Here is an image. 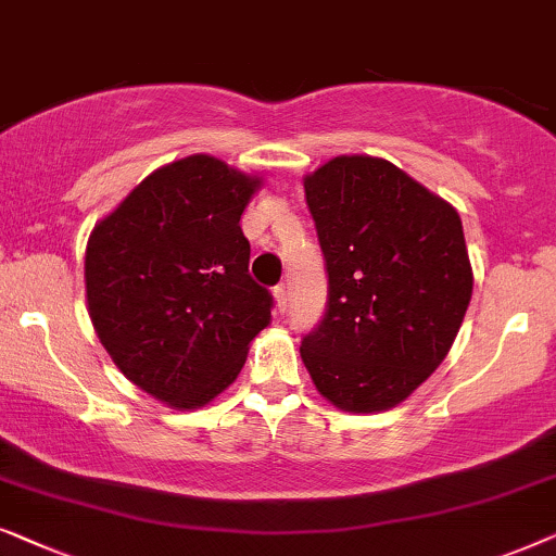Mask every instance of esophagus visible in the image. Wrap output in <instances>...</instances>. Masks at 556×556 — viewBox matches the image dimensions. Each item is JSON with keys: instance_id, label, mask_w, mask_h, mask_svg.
<instances>
[{"instance_id": "esophagus-1", "label": "esophagus", "mask_w": 556, "mask_h": 556, "mask_svg": "<svg viewBox=\"0 0 556 556\" xmlns=\"http://www.w3.org/2000/svg\"><path fill=\"white\" fill-rule=\"evenodd\" d=\"M275 304H277V312H285L289 307V292L285 285L275 287Z\"/></svg>"}]
</instances>
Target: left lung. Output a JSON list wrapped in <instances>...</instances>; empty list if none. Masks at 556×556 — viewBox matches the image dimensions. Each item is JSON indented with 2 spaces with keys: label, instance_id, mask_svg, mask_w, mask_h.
Returning <instances> with one entry per match:
<instances>
[{
  "label": "left lung",
  "instance_id": "8db88e82",
  "mask_svg": "<svg viewBox=\"0 0 556 556\" xmlns=\"http://www.w3.org/2000/svg\"><path fill=\"white\" fill-rule=\"evenodd\" d=\"M304 197L330 300L302 363L334 408H395L443 363L471 302L458 211L390 161L357 153L304 176Z\"/></svg>",
  "mask_w": 556,
  "mask_h": 556
}]
</instances>
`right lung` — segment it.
Segmentation results:
<instances>
[{"label":"right lung","instance_id":"right-lung-1","mask_svg":"<svg viewBox=\"0 0 556 556\" xmlns=\"http://www.w3.org/2000/svg\"><path fill=\"white\" fill-rule=\"evenodd\" d=\"M262 184L193 153L155 168L90 231L85 294L98 340L132 386L176 410L222 395L271 323L239 224Z\"/></svg>","mask_w":556,"mask_h":556}]
</instances>
